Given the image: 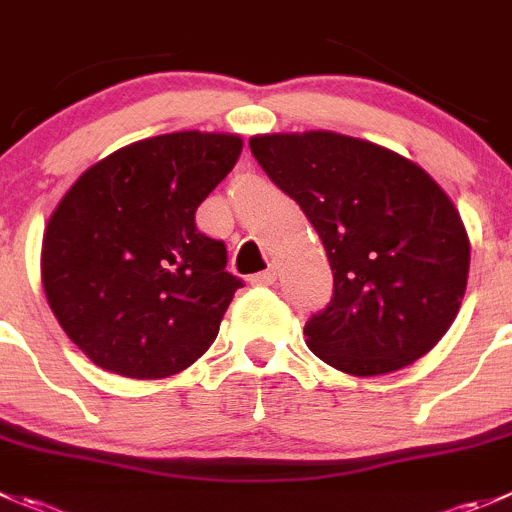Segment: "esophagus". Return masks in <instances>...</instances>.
Here are the masks:
<instances>
[{
	"instance_id": "1",
	"label": "esophagus",
	"mask_w": 512,
	"mask_h": 512,
	"mask_svg": "<svg viewBox=\"0 0 512 512\" xmlns=\"http://www.w3.org/2000/svg\"><path fill=\"white\" fill-rule=\"evenodd\" d=\"M275 280H277V267H267L265 272H257V275L250 277L252 285H260V287L275 285Z\"/></svg>"
}]
</instances>
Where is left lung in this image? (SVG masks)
Instances as JSON below:
<instances>
[{"label": "left lung", "mask_w": 512, "mask_h": 512, "mask_svg": "<svg viewBox=\"0 0 512 512\" xmlns=\"http://www.w3.org/2000/svg\"><path fill=\"white\" fill-rule=\"evenodd\" d=\"M250 150L330 260L335 292L307 320V347L355 377L388 375L433 350L470 270L468 230L448 192L408 157L337 132L255 135Z\"/></svg>", "instance_id": "left-lung-1"}]
</instances>
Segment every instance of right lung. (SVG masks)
Here are the masks:
<instances>
[{"label": "right lung", "mask_w": 512, "mask_h": 512, "mask_svg": "<svg viewBox=\"0 0 512 512\" xmlns=\"http://www.w3.org/2000/svg\"><path fill=\"white\" fill-rule=\"evenodd\" d=\"M240 152V135L172 132L112 152L64 192L44 227L42 285L94 365L160 380L215 342L242 280L195 212Z\"/></svg>", "instance_id": "right-lung-1"}]
</instances>
